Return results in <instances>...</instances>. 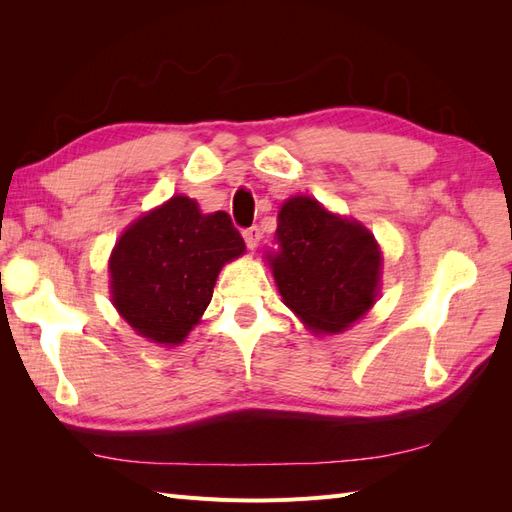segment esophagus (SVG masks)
I'll return each instance as SVG.
<instances>
[{"instance_id":"34e87169","label":"esophagus","mask_w":512,"mask_h":512,"mask_svg":"<svg viewBox=\"0 0 512 512\" xmlns=\"http://www.w3.org/2000/svg\"><path fill=\"white\" fill-rule=\"evenodd\" d=\"M243 239H245V245L250 247V250H254V247L258 245L260 241V228L258 226H250L243 230Z\"/></svg>"}]
</instances>
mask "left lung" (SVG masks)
Wrapping results in <instances>:
<instances>
[{
  "mask_svg": "<svg viewBox=\"0 0 512 512\" xmlns=\"http://www.w3.org/2000/svg\"><path fill=\"white\" fill-rule=\"evenodd\" d=\"M280 250L267 256L284 303L314 333H342L376 303L382 252L356 220L292 196L277 213Z\"/></svg>",
  "mask_w": 512,
  "mask_h": 512,
  "instance_id": "8db88e82",
  "label": "left lung"
}]
</instances>
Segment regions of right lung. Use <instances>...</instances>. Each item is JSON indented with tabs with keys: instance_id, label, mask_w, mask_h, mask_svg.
I'll return each instance as SVG.
<instances>
[{
	"instance_id": "right-lung-1",
	"label": "right lung",
	"mask_w": 512,
	"mask_h": 512,
	"mask_svg": "<svg viewBox=\"0 0 512 512\" xmlns=\"http://www.w3.org/2000/svg\"><path fill=\"white\" fill-rule=\"evenodd\" d=\"M243 252L226 211L205 215L196 200L173 196L119 237L108 260L111 301L138 335L177 346L205 314L220 269Z\"/></svg>"
}]
</instances>
